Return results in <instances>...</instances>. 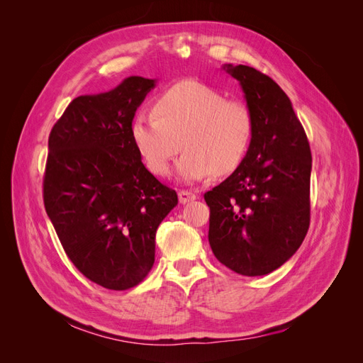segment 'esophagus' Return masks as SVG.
I'll list each match as a JSON object with an SVG mask.
<instances>
[{"label": "esophagus", "mask_w": 363, "mask_h": 363, "mask_svg": "<svg viewBox=\"0 0 363 363\" xmlns=\"http://www.w3.org/2000/svg\"><path fill=\"white\" fill-rule=\"evenodd\" d=\"M195 199H196V195L192 191H184V189L179 191V201L182 204H188V203L194 201Z\"/></svg>", "instance_id": "esophagus-1"}]
</instances>
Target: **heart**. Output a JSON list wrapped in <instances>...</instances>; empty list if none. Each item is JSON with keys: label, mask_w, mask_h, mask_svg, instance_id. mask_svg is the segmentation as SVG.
Returning a JSON list of instances; mask_svg holds the SVG:
<instances>
[{"label": "heart", "mask_w": 363, "mask_h": 363, "mask_svg": "<svg viewBox=\"0 0 363 363\" xmlns=\"http://www.w3.org/2000/svg\"><path fill=\"white\" fill-rule=\"evenodd\" d=\"M152 113H138L130 136L145 167L168 175L180 147L177 175L184 183L232 174L244 162L255 136L250 107L196 80H184L162 92Z\"/></svg>", "instance_id": "heart-1"}]
</instances>
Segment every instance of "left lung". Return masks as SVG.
Wrapping results in <instances>:
<instances>
[{"mask_svg":"<svg viewBox=\"0 0 363 363\" xmlns=\"http://www.w3.org/2000/svg\"><path fill=\"white\" fill-rule=\"evenodd\" d=\"M255 118V136L239 168L204 194L208 244L242 276H265L300 248L311 224L309 140L291 100L271 77L225 65Z\"/></svg>","mask_w":363,"mask_h":363,"instance_id":"1","label":"left lung"}]
</instances>
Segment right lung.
I'll return each instance as SVG.
<instances>
[{"label": "right lung", "mask_w": 363, "mask_h": 363, "mask_svg": "<svg viewBox=\"0 0 363 363\" xmlns=\"http://www.w3.org/2000/svg\"><path fill=\"white\" fill-rule=\"evenodd\" d=\"M156 80L128 77L69 103L48 138L43 204L60 244L86 279L125 291L155 263L156 232L179 199L142 163L130 136Z\"/></svg>", "instance_id": "add662e5"}]
</instances>
